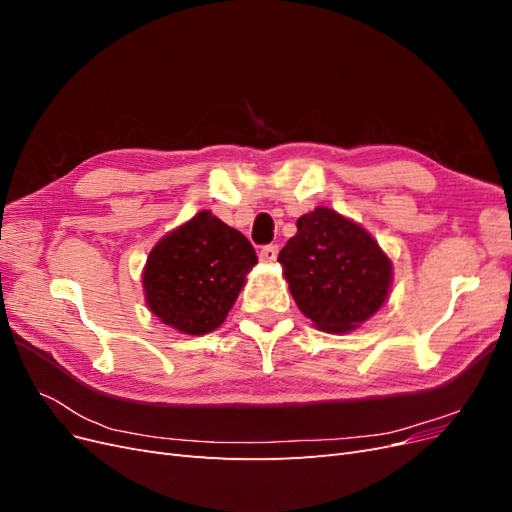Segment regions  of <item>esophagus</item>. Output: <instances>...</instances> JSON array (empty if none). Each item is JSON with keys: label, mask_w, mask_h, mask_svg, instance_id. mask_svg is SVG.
<instances>
[{"label": "esophagus", "mask_w": 512, "mask_h": 512, "mask_svg": "<svg viewBox=\"0 0 512 512\" xmlns=\"http://www.w3.org/2000/svg\"><path fill=\"white\" fill-rule=\"evenodd\" d=\"M277 254H280V245H275V243L265 245V247H262V250H260V260H262V262H275Z\"/></svg>", "instance_id": "1"}]
</instances>
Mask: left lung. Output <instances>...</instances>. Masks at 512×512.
I'll list each match as a JSON object with an SVG mask.
<instances>
[{"mask_svg":"<svg viewBox=\"0 0 512 512\" xmlns=\"http://www.w3.org/2000/svg\"><path fill=\"white\" fill-rule=\"evenodd\" d=\"M297 228L277 260L299 309L322 331L359 327L386 299L391 260L369 232L333 209H314Z\"/></svg>","mask_w":512,"mask_h":512,"instance_id":"1","label":"left lung"}]
</instances>
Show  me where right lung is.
Returning a JSON list of instances; mask_svg holds the SVG:
<instances>
[{"mask_svg": "<svg viewBox=\"0 0 512 512\" xmlns=\"http://www.w3.org/2000/svg\"><path fill=\"white\" fill-rule=\"evenodd\" d=\"M256 262L239 230L200 211L151 250L143 273L147 305L173 329L205 335L226 320Z\"/></svg>", "mask_w": 512, "mask_h": 512, "instance_id": "add662e5", "label": "right lung"}]
</instances>
